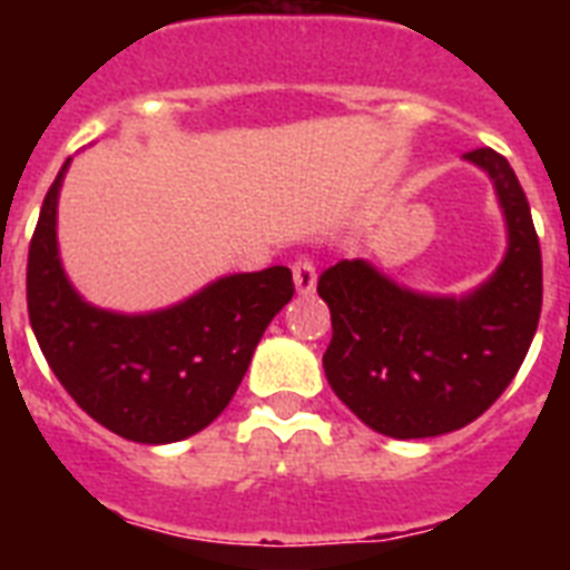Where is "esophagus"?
I'll return each instance as SVG.
<instances>
[{
    "instance_id": "34e87169",
    "label": "esophagus",
    "mask_w": 570,
    "mask_h": 570,
    "mask_svg": "<svg viewBox=\"0 0 570 570\" xmlns=\"http://www.w3.org/2000/svg\"><path fill=\"white\" fill-rule=\"evenodd\" d=\"M293 284L298 295H311L316 289V266L307 257H298L293 263Z\"/></svg>"
}]
</instances>
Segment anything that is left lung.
<instances>
[{
    "label": "left lung",
    "instance_id": "obj_1",
    "mask_svg": "<svg viewBox=\"0 0 570 570\" xmlns=\"http://www.w3.org/2000/svg\"><path fill=\"white\" fill-rule=\"evenodd\" d=\"M494 183L505 254L494 275L464 295L396 284L366 259L322 272L331 390L379 434L411 441L455 432L494 405L521 370L541 316V248L512 165L491 147L464 154Z\"/></svg>",
    "mask_w": 570,
    "mask_h": 570
}]
</instances>
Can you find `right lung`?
Masks as SVG:
<instances>
[{"instance_id": "obj_1", "label": "right lung", "mask_w": 570, "mask_h": 570, "mask_svg": "<svg viewBox=\"0 0 570 570\" xmlns=\"http://www.w3.org/2000/svg\"><path fill=\"white\" fill-rule=\"evenodd\" d=\"M61 165L29 245L26 298L38 346L76 405L136 443H174L213 423L248 373L263 331L293 298V272L224 275L150 313L94 307L58 254Z\"/></svg>"}]
</instances>
